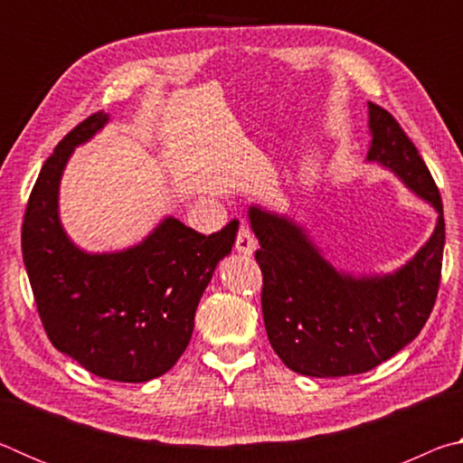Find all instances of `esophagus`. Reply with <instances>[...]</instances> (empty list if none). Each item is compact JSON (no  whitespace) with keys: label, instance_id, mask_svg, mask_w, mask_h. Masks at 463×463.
<instances>
[{"label":"esophagus","instance_id":"obj_1","mask_svg":"<svg viewBox=\"0 0 463 463\" xmlns=\"http://www.w3.org/2000/svg\"><path fill=\"white\" fill-rule=\"evenodd\" d=\"M255 237H253V231L249 229L247 224H241L239 234H237V241H234V249L239 250L242 255H250L255 250Z\"/></svg>","mask_w":463,"mask_h":463}]
</instances>
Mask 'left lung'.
<instances>
[{"instance_id": "8db88e82", "label": "left lung", "mask_w": 463, "mask_h": 463, "mask_svg": "<svg viewBox=\"0 0 463 463\" xmlns=\"http://www.w3.org/2000/svg\"><path fill=\"white\" fill-rule=\"evenodd\" d=\"M370 130L367 161L396 171L439 213L427 245L394 276H345L296 224L249 210L261 245L255 260L263 276L265 331L281 362L312 378L364 373L398 354L425 326L441 284L445 218L435 179L394 116L372 101Z\"/></svg>"}]
</instances>
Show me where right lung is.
<instances>
[{
  "mask_svg": "<svg viewBox=\"0 0 463 463\" xmlns=\"http://www.w3.org/2000/svg\"><path fill=\"white\" fill-rule=\"evenodd\" d=\"M108 122L91 114L44 161L26 203L22 255L51 343L106 380L146 382L177 364L216 263L231 253L239 221L213 234L165 218L140 245L88 255L62 232L57 195L77 145Z\"/></svg>",
  "mask_w": 463,
  "mask_h": 463,
  "instance_id": "add662e5",
  "label": "right lung"
}]
</instances>
